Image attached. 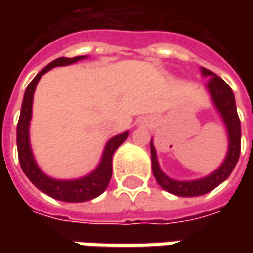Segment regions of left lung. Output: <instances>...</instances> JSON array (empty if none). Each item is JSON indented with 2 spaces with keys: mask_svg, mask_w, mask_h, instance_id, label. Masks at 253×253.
<instances>
[{
  "mask_svg": "<svg viewBox=\"0 0 253 253\" xmlns=\"http://www.w3.org/2000/svg\"><path fill=\"white\" fill-rule=\"evenodd\" d=\"M204 76H211V80L207 84V88L211 92L212 101L215 107L221 112V117L227 125L229 138V148L227 158L221 165L218 170H215L212 174L200 180L193 181H177L168 177L159 168L158 159H156V151L151 143V156H152V171L156 181L159 183L162 189L169 191L171 194H176L180 197H196L210 193L217 186H219L224 180L229 177L232 170L235 168L241 153V121H239L237 105H235V97L228 84L225 83L219 76L212 73L209 69H201Z\"/></svg>",
  "mask_w": 253,
  "mask_h": 253,
  "instance_id": "left-lung-1",
  "label": "left lung"
}]
</instances>
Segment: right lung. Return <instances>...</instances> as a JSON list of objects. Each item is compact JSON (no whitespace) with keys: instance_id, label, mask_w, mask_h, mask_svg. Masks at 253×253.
Segmentation results:
<instances>
[{"instance_id":"add662e5","label":"right lung","mask_w":253,"mask_h":253,"mask_svg":"<svg viewBox=\"0 0 253 253\" xmlns=\"http://www.w3.org/2000/svg\"><path fill=\"white\" fill-rule=\"evenodd\" d=\"M83 57L84 56H77V57H72V59L59 57L36 74V77L26 87L19 121L16 125L18 159H19L21 168L26 174V177L34 183L35 187L43 191L44 194L50 196L52 199L67 201V203L88 201V200L95 199L101 193H104V190L107 189L112 176V155L122 142L128 138V132H124L121 135H117L112 139H110L107 146H105L100 166L94 170L91 174L85 176L83 179L69 180V181L50 179L46 174H43L39 170V168L36 166L32 152H31V146H29V121H31V115H32V101H34V92L35 88H36V84L39 82V79L46 72H49L50 69H53L56 66L72 64L77 60H80V59H83Z\"/></svg>"}]
</instances>
